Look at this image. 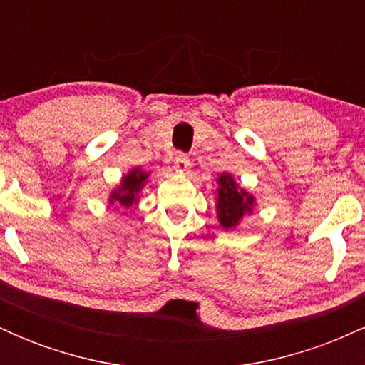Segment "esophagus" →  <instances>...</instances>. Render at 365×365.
Wrapping results in <instances>:
<instances>
[{"label":"esophagus","instance_id":"esophagus-1","mask_svg":"<svg viewBox=\"0 0 365 365\" xmlns=\"http://www.w3.org/2000/svg\"><path fill=\"white\" fill-rule=\"evenodd\" d=\"M173 166H175V170H178V171H187L188 168H190V159H188L185 153H177L173 159Z\"/></svg>","mask_w":365,"mask_h":365}]
</instances>
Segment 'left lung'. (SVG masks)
<instances>
[{"label":"left lung","instance_id":"1","mask_svg":"<svg viewBox=\"0 0 365 365\" xmlns=\"http://www.w3.org/2000/svg\"><path fill=\"white\" fill-rule=\"evenodd\" d=\"M217 217L223 228H235L245 215L252 212L254 197L244 188H238L237 182L230 173H221L217 178Z\"/></svg>","mask_w":365,"mask_h":365}]
</instances>
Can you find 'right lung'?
Returning <instances> with one entry per match:
<instances>
[{
    "mask_svg": "<svg viewBox=\"0 0 365 365\" xmlns=\"http://www.w3.org/2000/svg\"><path fill=\"white\" fill-rule=\"evenodd\" d=\"M149 173L142 171L140 168H135L125 175L121 180V185L118 190H115L110 197V204H120L121 207H130L133 202H137V195H139L140 188L144 187L145 180H148Z\"/></svg>",
    "mask_w": 365,
    "mask_h": 365,
    "instance_id": "1",
    "label": "right lung"
}]
</instances>
